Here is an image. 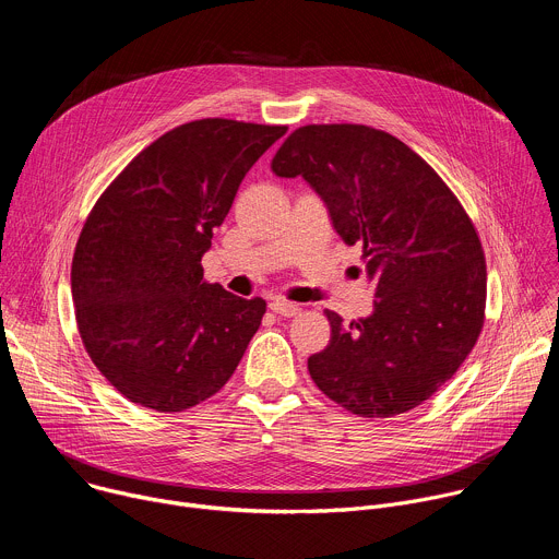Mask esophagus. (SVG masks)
Segmentation results:
<instances>
[{"mask_svg":"<svg viewBox=\"0 0 559 559\" xmlns=\"http://www.w3.org/2000/svg\"><path fill=\"white\" fill-rule=\"evenodd\" d=\"M270 309L274 311V313H278V316H296L298 311H300V305L298 302H289V300H281V298H274L272 302H270Z\"/></svg>","mask_w":559,"mask_h":559,"instance_id":"obj_1","label":"esophagus"}]
</instances>
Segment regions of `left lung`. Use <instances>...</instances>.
<instances>
[{"label": "left lung", "mask_w": 559, "mask_h": 559, "mask_svg": "<svg viewBox=\"0 0 559 559\" xmlns=\"http://www.w3.org/2000/svg\"><path fill=\"white\" fill-rule=\"evenodd\" d=\"M272 173L309 183L376 285L367 318L328 309L332 341L307 360L316 386L362 418L429 401L485 323V252L460 201L409 145L358 123L294 130Z\"/></svg>", "instance_id": "obj_1"}]
</instances>
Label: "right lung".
Masks as SVG:
<instances>
[{
	"instance_id": "right-lung-1",
	"label": "right lung",
	"mask_w": 559,
	"mask_h": 559,
	"mask_svg": "<svg viewBox=\"0 0 559 559\" xmlns=\"http://www.w3.org/2000/svg\"><path fill=\"white\" fill-rule=\"evenodd\" d=\"M287 126L199 119L158 136L108 186L72 257L76 328L130 403L186 412L214 395L261 328L265 300L203 281L212 234Z\"/></svg>"
}]
</instances>
